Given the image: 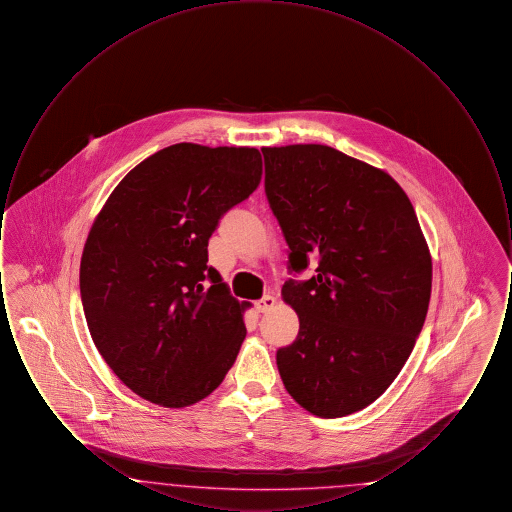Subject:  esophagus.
Returning a JSON list of instances; mask_svg holds the SVG:
<instances>
[{"instance_id":"34e87169","label":"esophagus","mask_w":512,"mask_h":512,"mask_svg":"<svg viewBox=\"0 0 512 512\" xmlns=\"http://www.w3.org/2000/svg\"><path fill=\"white\" fill-rule=\"evenodd\" d=\"M274 305H276V297L267 295V297H263L261 301L255 303V309H257V313H268L270 309H274Z\"/></svg>"}]
</instances>
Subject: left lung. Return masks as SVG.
Wrapping results in <instances>:
<instances>
[{"label": "left lung", "instance_id": "1", "mask_svg": "<svg viewBox=\"0 0 512 512\" xmlns=\"http://www.w3.org/2000/svg\"><path fill=\"white\" fill-rule=\"evenodd\" d=\"M265 192L290 245L282 299L299 317L276 353L293 399L320 418L374 403L407 363L428 313L432 255L390 174L320 144L263 147Z\"/></svg>", "mask_w": 512, "mask_h": 512}]
</instances>
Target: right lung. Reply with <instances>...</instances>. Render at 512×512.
<instances>
[{"mask_svg": "<svg viewBox=\"0 0 512 512\" xmlns=\"http://www.w3.org/2000/svg\"><path fill=\"white\" fill-rule=\"evenodd\" d=\"M261 174L255 147L174 144L128 172L94 220L80 261L84 315L105 363L142 399L190 407L234 365L251 305L207 265V245Z\"/></svg>", "mask_w": 512, "mask_h": 512, "instance_id": "add662e5", "label": "right lung"}]
</instances>
